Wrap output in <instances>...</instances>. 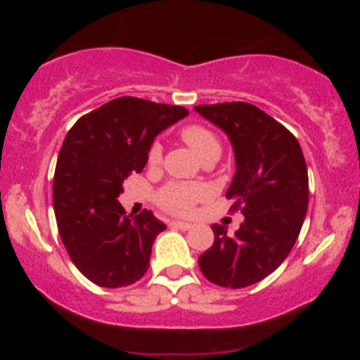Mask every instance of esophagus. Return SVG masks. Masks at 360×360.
Wrapping results in <instances>:
<instances>
[{
  "label": "esophagus",
  "mask_w": 360,
  "mask_h": 360,
  "mask_svg": "<svg viewBox=\"0 0 360 360\" xmlns=\"http://www.w3.org/2000/svg\"><path fill=\"white\" fill-rule=\"evenodd\" d=\"M171 226H174V229H179V230H189V229H193L191 223H188V221H179V220L171 221Z\"/></svg>",
  "instance_id": "1"
}]
</instances>
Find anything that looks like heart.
<instances>
[{
	"label": "heart",
	"mask_w": 360,
	"mask_h": 360,
	"mask_svg": "<svg viewBox=\"0 0 360 360\" xmlns=\"http://www.w3.org/2000/svg\"><path fill=\"white\" fill-rule=\"evenodd\" d=\"M181 139L188 143L189 148L200 157L201 160L210 155H220L221 146L220 140L212 130L203 125H186L181 130ZM162 159V147L160 143H152L148 148L147 162L150 166H157ZM208 194V189L203 184H186V183H171L166 188H162L157 194V203L162 206L169 213L174 214H184L193 208L194 203Z\"/></svg>",
	"instance_id": "1"
}]
</instances>
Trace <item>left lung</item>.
<instances>
[{
  "mask_svg": "<svg viewBox=\"0 0 360 360\" xmlns=\"http://www.w3.org/2000/svg\"><path fill=\"white\" fill-rule=\"evenodd\" d=\"M194 110L232 142L237 171L226 198L245 217L233 235L212 225L214 242L198 262L213 284L247 288L278 269L298 240L308 210L307 162L295 135L250 103Z\"/></svg>",
  "mask_w": 360,
  "mask_h": 360,
  "instance_id": "8db88e82",
  "label": "left lung"
}]
</instances>
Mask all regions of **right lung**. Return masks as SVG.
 Returning a JSON list of instances; mask_svg holds the SVG:
<instances>
[{
  "mask_svg": "<svg viewBox=\"0 0 360 360\" xmlns=\"http://www.w3.org/2000/svg\"><path fill=\"white\" fill-rule=\"evenodd\" d=\"M188 113L122 96L81 117L65 135L53 174V212L69 257L91 283L123 288L147 272L152 243L166 225L147 210L127 214L118 196L123 179L146 167L157 135Z\"/></svg>",
  "mask_w": 360,
  "mask_h": 360,
  "instance_id": "obj_1",
  "label": "right lung"
}]
</instances>
